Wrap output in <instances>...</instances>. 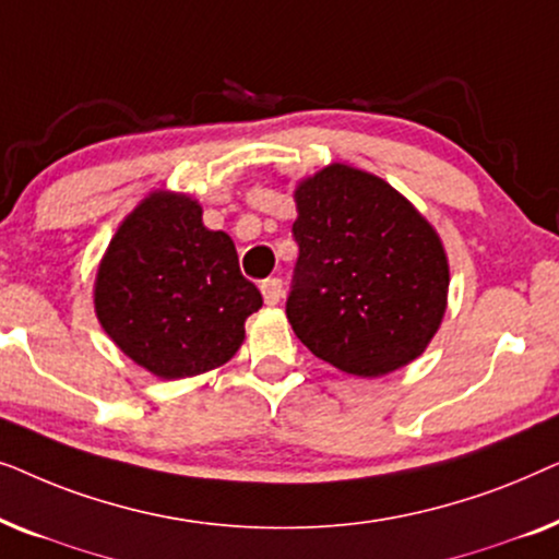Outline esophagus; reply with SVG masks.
<instances>
[{
    "instance_id": "obj_1",
    "label": "esophagus",
    "mask_w": 559,
    "mask_h": 559,
    "mask_svg": "<svg viewBox=\"0 0 559 559\" xmlns=\"http://www.w3.org/2000/svg\"><path fill=\"white\" fill-rule=\"evenodd\" d=\"M259 287H262V297L266 305H277L282 300V280L270 277V280H264Z\"/></svg>"
}]
</instances>
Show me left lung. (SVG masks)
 Returning a JSON list of instances; mask_svg holds the SVG:
<instances>
[{
    "label": "left lung",
    "mask_w": 559,
    "mask_h": 559,
    "mask_svg": "<svg viewBox=\"0 0 559 559\" xmlns=\"http://www.w3.org/2000/svg\"><path fill=\"white\" fill-rule=\"evenodd\" d=\"M287 320L318 358L384 377L425 354L445 318L450 264L430 221L379 175L331 163L295 188Z\"/></svg>",
    "instance_id": "left-lung-1"
}]
</instances>
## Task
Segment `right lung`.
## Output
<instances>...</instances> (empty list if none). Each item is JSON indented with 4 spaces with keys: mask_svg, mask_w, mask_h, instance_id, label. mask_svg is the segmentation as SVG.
Masks as SVG:
<instances>
[{
    "mask_svg": "<svg viewBox=\"0 0 559 559\" xmlns=\"http://www.w3.org/2000/svg\"><path fill=\"white\" fill-rule=\"evenodd\" d=\"M262 295L239 270L231 236L203 226L195 198L155 190L111 236L94 310L121 354L157 379L224 366Z\"/></svg>",
    "mask_w": 559,
    "mask_h": 559,
    "instance_id": "obj_1",
    "label": "right lung"
}]
</instances>
